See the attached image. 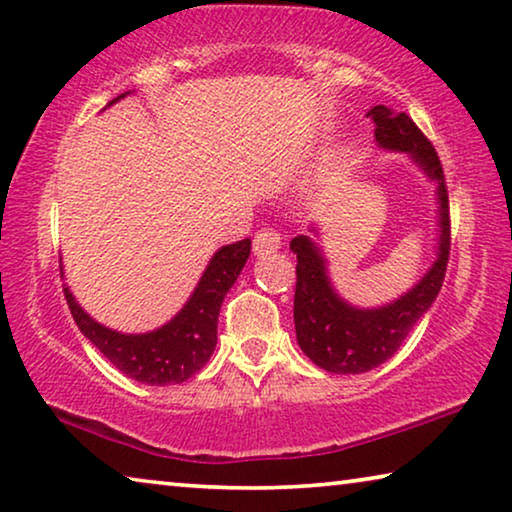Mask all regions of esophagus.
<instances>
[{
    "instance_id": "1",
    "label": "esophagus",
    "mask_w": 512,
    "mask_h": 512,
    "mask_svg": "<svg viewBox=\"0 0 512 512\" xmlns=\"http://www.w3.org/2000/svg\"><path fill=\"white\" fill-rule=\"evenodd\" d=\"M279 247H281V235L274 229H270V226H265V229H261L254 235V254L256 256L270 254V251H277Z\"/></svg>"
}]
</instances>
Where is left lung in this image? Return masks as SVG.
I'll list each match as a JSON object with an SVG mask.
<instances>
[{"label": "left lung", "instance_id": "8db88e82", "mask_svg": "<svg viewBox=\"0 0 512 512\" xmlns=\"http://www.w3.org/2000/svg\"><path fill=\"white\" fill-rule=\"evenodd\" d=\"M375 139L382 148L405 151L414 162L437 180L439 199V258L410 293L375 311L352 309L338 297L325 274L318 247L306 235L290 240L297 254L295 283V334L297 343L313 364L329 373H366L396 355L412 327L435 302L442 290L448 254H451V212L442 162L435 146L410 116L396 109L375 105L371 112Z\"/></svg>", "mask_w": 512, "mask_h": 512}]
</instances>
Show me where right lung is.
<instances>
[{
	"label": "right lung",
	"mask_w": 512,
	"mask_h": 512,
	"mask_svg": "<svg viewBox=\"0 0 512 512\" xmlns=\"http://www.w3.org/2000/svg\"><path fill=\"white\" fill-rule=\"evenodd\" d=\"M125 93H121V100ZM251 251L245 238L226 245L212 256L190 302L178 316L151 334H119L89 318L64 288L68 309L80 332L96 345L112 364L132 380L144 384H178L208 364L217 345V318L229 288L238 279Z\"/></svg>",
	"instance_id": "obj_1"
}]
</instances>
